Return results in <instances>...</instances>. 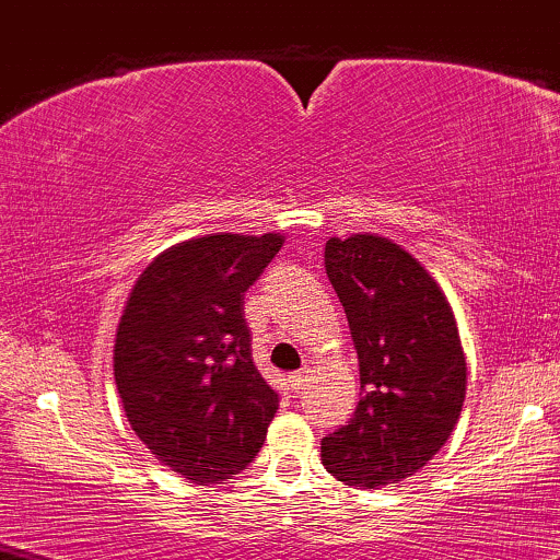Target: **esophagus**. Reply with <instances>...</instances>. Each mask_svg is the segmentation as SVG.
<instances>
[{
  "mask_svg": "<svg viewBox=\"0 0 560 560\" xmlns=\"http://www.w3.org/2000/svg\"><path fill=\"white\" fill-rule=\"evenodd\" d=\"M307 370H302V372H294V374H289V385L294 387L296 393H302L304 387H307Z\"/></svg>",
  "mask_w": 560,
  "mask_h": 560,
  "instance_id": "esophagus-1",
  "label": "esophagus"
}]
</instances>
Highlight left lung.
<instances>
[{
  "label": "left lung",
  "instance_id": "obj_1",
  "mask_svg": "<svg viewBox=\"0 0 560 560\" xmlns=\"http://www.w3.org/2000/svg\"><path fill=\"white\" fill-rule=\"evenodd\" d=\"M328 273L359 357L362 400L323 439V465L346 486L382 488L444 447L468 385L447 296L419 260L380 235L330 237Z\"/></svg>",
  "mask_w": 560,
  "mask_h": 560
}]
</instances>
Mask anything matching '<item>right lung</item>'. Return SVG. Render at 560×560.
I'll return each mask as SVG.
<instances>
[{"instance_id": "1", "label": "right lung", "mask_w": 560, "mask_h": 560, "mask_svg": "<svg viewBox=\"0 0 560 560\" xmlns=\"http://www.w3.org/2000/svg\"><path fill=\"white\" fill-rule=\"evenodd\" d=\"M284 235L217 232L160 253L126 300L113 374L133 434L198 486L237 476L279 395L253 362L243 296Z\"/></svg>"}]
</instances>
